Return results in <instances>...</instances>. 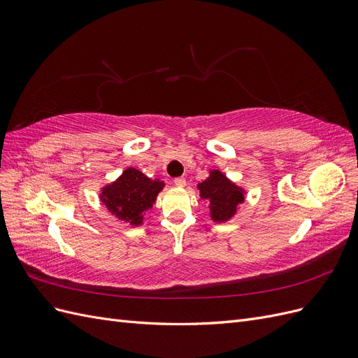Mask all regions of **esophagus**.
I'll return each instance as SVG.
<instances>
[{
	"mask_svg": "<svg viewBox=\"0 0 358 358\" xmlns=\"http://www.w3.org/2000/svg\"><path fill=\"white\" fill-rule=\"evenodd\" d=\"M173 182H175V185H176V187H185V185H187V180H185V178H176V179L173 180Z\"/></svg>",
	"mask_w": 358,
	"mask_h": 358,
	"instance_id": "esophagus-1",
	"label": "esophagus"
}]
</instances>
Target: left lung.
Returning a JSON list of instances; mask_svg holds the SVG:
<instances>
[{
    "mask_svg": "<svg viewBox=\"0 0 358 358\" xmlns=\"http://www.w3.org/2000/svg\"><path fill=\"white\" fill-rule=\"evenodd\" d=\"M199 189L201 199L210 203V216L216 222L230 220L243 201V191L218 170H213L208 179L199 183Z\"/></svg>",
    "mask_w": 358,
    "mask_h": 358,
    "instance_id": "obj_1",
    "label": "left lung"
}]
</instances>
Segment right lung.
<instances>
[{
    "instance_id": "obj_1",
    "label": "right lung",
    "mask_w": 358,
    "mask_h": 358,
    "mask_svg": "<svg viewBox=\"0 0 358 358\" xmlns=\"http://www.w3.org/2000/svg\"><path fill=\"white\" fill-rule=\"evenodd\" d=\"M162 187L164 183L161 180L149 179L136 169H127L112 185L103 188L101 200L119 220L138 225L143 221V212L152 208Z\"/></svg>"
}]
</instances>
